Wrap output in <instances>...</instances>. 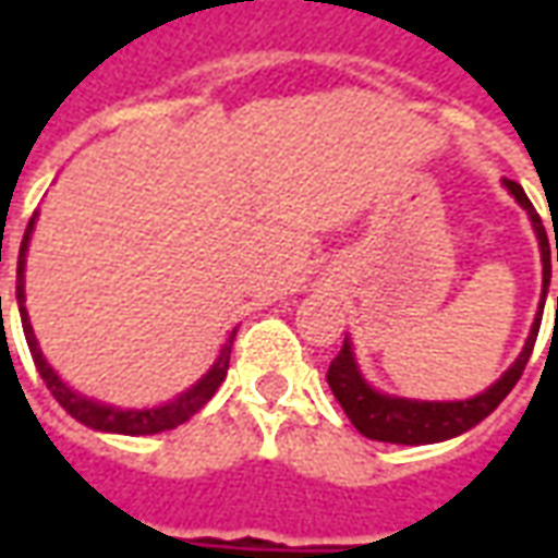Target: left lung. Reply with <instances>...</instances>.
I'll use <instances>...</instances> for the list:
<instances>
[{
	"label": "left lung",
	"instance_id": "1",
	"mask_svg": "<svg viewBox=\"0 0 558 558\" xmlns=\"http://www.w3.org/2000/svg\"><path fill=\"white\" fill-rule=\"evenodd\" d=\"M505 187H508V191L514 194L517 203L529 211V218H532V227H535V235H538L541 244V263H544L541 307L538 314H535V323H532V331H529L526 347L517 355V362L505 371L502 379H496L487 391H481V395H475V398L469 400H448V403H439V400H407L391 398V395H379L376 388H371L364 383L362 371H359V364H355V355H352L350 340H343L338 359L328 364L326 379L328 386H331V391H335L338 403L343 407V412H347V418H350L352 424H355V430L362 433V436H367V439L395 445H430L445 442V439H451V436H460V433L472 430L478 421L487 418V415L508 398V391L517 386V379L526 371L529 355H532V347H535V338H538L541 316H544L547 287H550V242H547L544 223H541L535 206L529 203V196L523 194V187L517 182H508V179H505Z\"/></svg>",
	"mask_w": 558,
	"mask_h": 558
}]
</instances>
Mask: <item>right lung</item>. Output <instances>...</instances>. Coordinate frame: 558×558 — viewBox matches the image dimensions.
Segmentation results:
<instances>
[{
	"instance_id": "1",
	"label": "right lung",
	"mask_w": 558,
	"mask_h": 558,
	"mask_svg": "<svg viewBox=\"0 0 558 558\" xmlns=\"http://www.w3.org/2000/svg\"><path fill=\"white\" fill-rule=\"evenodd\" d=\"M32 230H35V218L29 220V227L23 232V242H20V256H17V304H20V319H23V335H26V343H29L32 359H35V367H38V374L50 388V395L59 400V407L71 415V418H77L80 424H86L92 430H104V433H125V436H148V433H163L172 430V427H179L184 421L191 418L194 412H199L206 407L208 400L215 398V391L223 383V376H227V367H230V350H232V340H235V328H232V335L223 343V350H220L218 362L211 364V371H208L194 388H187L184 395H179L170 403H163V407H155V410H116V407H104L98 400H89L77 395V391H71V388L56 376V371L47 364V359L38 350V340H35V331L29 326V316H26V307H23V268H26V251H29V239ZM2 302V299H0Z\"/></svg>"
}]
</instances>
